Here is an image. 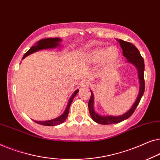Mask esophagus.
Wrapping results in <instances>:
<instances>
[{
    "label": "esophagus",
    "instance_id": "1",
    "mask_svg": "<svg viewBox=\"0 0 160 160\" xmlns=\"http://www.w3.org/2000/svg\"><path fill=\"white\" fill-rule=\"evenodd\" d=\"M90 84H91V82H90L88 80H82L80 82V85L81 87H88L89 86Z\"/></svg>",
    "mask_w": 160,
    "mask_h": 160
}]
</instances>
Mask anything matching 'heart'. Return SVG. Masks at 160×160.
Returning a JSON list of instances; mask_svg holds the SVG:
<instances>
[{"label": "heart", "mask_w": 160, "mask_h": 160, "mask_svg": "<svg viewBox=\"0 0 160 160\" xmlns=\"http://www.w3.org/2000/svg\"><path fill=\"white\" fill-rule=\"evenodd\" d=\"M86 57L89 62L94 64L100 62L102 69H107L118 62L120 58V50L114 46H109L108 48L99 47L90 51Z\"/></svg>", "instance_id": "b5f03b06"}]
</instances>
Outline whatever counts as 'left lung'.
Instances as JSON below:
<instances>
[{"label":"left lung","instance_id":"1","mask_svg":"<svg viewBox=\"0 0 160 160\" xmlns=\"http://www.w3.org/2000/svg\"><path fill=\"white\" fill-rule=\"evenodd\" d=\"M117 40L120 42L121 48L122 49L123 56L127 58V62L131 63L137 68L138 74L139 82H140V87H139V93L137 97L136 102L130 108V109L126 112V113L120 116H102L100 114L96 113L93 109V102L94 97L93 92H91V96L88 102V110L91 114L92 119L96 122L102 125H111L115 124L122 122V121L126 120L130 118L133 113L135 109H136L137 106L140 102L141 98L142 97L145 90V82H144V62L143 58L140 54V52L137 49L133 44L130 43L129 42H126L120 39H117Z\"/></svg>","mask_w":160,"mask_h":160}]
</instances>
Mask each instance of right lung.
Returning a JSON list of instances; mask_svg holds the SVG:
<instances>
[{
	"mask_svg": "<svg viewBox=\"0 0 160 160\" xmlns=\"http://www.w3.org/2000/svg\"><path fill=\"white\" fill-rule=\"evenodd\" d=\"M62 41V39L58 38H46V39H42L40 40L37 43H36L35 46H33L30 48V50H28L27 52L24 53L23 58L22 59H24L26 57H28L30 54H32V53L36 52V51H38L40 50H42V49H48V48H57L58 46H60L59 42ZM79 91V90H76V91L74 92V93L72 95V96L69 98V102L67 103V106L65 109V111L64 112L62 115H60L58 118L53 119V120H47V121H35V122L38 124L42 125H46V126H55L57 125H60L63 123L66 120L67 116H68L69 112V107H70V105L72 102L73 98H75V96L77 95V93Z\"/></svg>",
	"mask_w": 160,
	"mask_h": 160,
	"instance_id": "obj_1",
	"label": "right lung"
}]
</instances>
